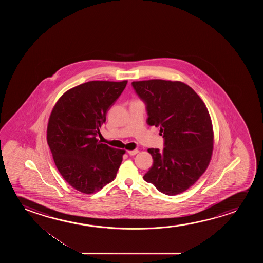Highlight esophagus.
Returning <instances> with one entry per match:
<instances>
[{
    "label": "esophagus",
    "mask_w": 263,
    "mask_h": 263,
    "mask_svg": "<svg viewBox=\"0 0 263 263\" xmlns=\"http://www.w3.org/2000/svg\"><path fill=\"white\" fill-rule=\"evenodd\" d=\"M137 153H138V150L136 149V150H130V151H127V154L129 155H136Z\"/></svg>",
    "instance_id": "obj_1"
}]
</instances>
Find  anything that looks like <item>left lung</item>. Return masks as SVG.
<instances>
[{"instance_id":"8db88e82","label":"left lung","mask_w":263,"mask_h":263,"mask_svg":"<svg viewBox=\"0 0 263 263\" xmlns=\"http://www.w3.org/2000/svg\"><path fill=\"white\" fill-rule=\"evenodd\" d=\"M145 104L149 126L160 127L162 151L149 148L154 163L144 180L174 196L187 191L209 166L213 152L212 122L198 94L181 82L149 80L132 83Z\"/></svg>"}]
</instances>
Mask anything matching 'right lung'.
I'll list each match as a JSON object with an SVG mask.
<instances>
[{
    "label": "right lung",
    "instance_id": "add662e5",
    "mask_svg": "<svg viewBox=\"0 0 263 263\" xmlns=\"http://www.w3.org/2000/svg\"><path fill=\"white\" fill-rule=\"evenodd\" d=\"M127 81H91L67 90L51 112L47 144L62 176L85 194L111 182L122 162L124 150L98 141L100 128Z\"/></svg>",
    "mask_w": 263,
    "mask_h": 263
}]
</instances>
